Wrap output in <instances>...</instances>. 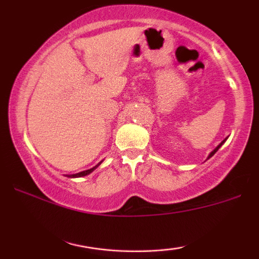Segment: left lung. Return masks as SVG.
I'll return each instance as SVG.
<instances>
[{
	"label": "left lung",
	"instance_id": "left-lung-1",
	"mask_svg": "<svg viewBox=\"0 0 259 259\" xmlns=\"http://www.w3.org/2000/svg\"><path fill=\"white\" fill-rule=\"evenodd\" d=\"M225 141H227V139H225V140H223V141L221 142V144H219V145H218V147H217V148H214V151H212V152H210V154H209V156H208V158H210V157H212V156H213V154H214V153L217 152V151H218V150H219V148H221V146H222V145H223V144H224V142H225ZM208 158H207V159H208Z\"/></svg>",
	"mask_w": 259,
	"mask_h": 259
}]
</instances>
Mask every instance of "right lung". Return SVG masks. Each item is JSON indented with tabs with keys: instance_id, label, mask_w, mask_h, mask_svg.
<instances>
[{
	"instance_id": "right-lung-1",
	"label": "right lung",
	"mask_w": 259,
	"mask_h": 259,
	"mask_svg": "<svg viewBox=\"0 0 259 259\" xmlns=\"http://www.w3.org/2000/svg\"><path fill=\"white\" fill-rule=\"evenodd\" d=\"M101 164V162L99 163V164L97 165H95L94 168H91V169H88V170H84V171H80V173H76V174H72V175H67V177H69V178H80V177H85V175H88V174H90L91 171H94L95 169H96L97 167H99V165Z\"/></svg>"
}]
</instances>
